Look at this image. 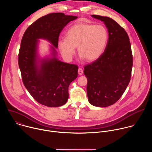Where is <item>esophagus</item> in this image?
Returning <instances> with one entry per match:
<instances>
[{
    "label": "esophagus",
    "instance_id": "obj_1",
    "mask_svg": "<svg viewBox=\"0 0 152 152\" xmlns=\"http://www.w3.org/2000/svg\"><path fill=\"white\" fill-rule=\"evenodd\" d=\"M83 74V70L81 68H79L78 69V75H82Z\"/></svg>",
    "mask_w": 152,
    "mask_h": 152
}]
</instances>
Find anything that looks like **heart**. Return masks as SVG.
Masks as SVG:
<instances>
[{"instance_id":"heart-1","label":"heart","mask_w":152,"mask_h":152,"mask_svg":"<svg viewBox=\"0 0 152 152\" xmlns=\"http://www.w3.org/2000/svg\"><path fill=\"white\" fill-rule=\"evenodd\" d=\"M108 40V32L102 25L77 23L66 32L65 39L58 42V48L63 57L70 61L75 53L88 62L97 59L103 53Z\"/></svg>"}]
</instances>
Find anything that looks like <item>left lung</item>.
Returning a JSON list of instances; mask_svg holds the SVG:
<instances>
[{
    "instance_id": "1",
    "label": "left lung",
    "mask_w": 152,
    "mask_h": 152,
    "mask_svg": "<svg viewBox=\"0 0 152 152\" xmlns=\"http://www.w3.org/2000/svg\"><path fill=\"white\" fill-rule=\"evenodd\" d=\"M91 16L103 21L109 38L103 54L84 67L88 80L86 91L92 105L107 107L120 99L131 80V45L127 32L115 20L98 15Z\"/></svg>"
}]
</instances>
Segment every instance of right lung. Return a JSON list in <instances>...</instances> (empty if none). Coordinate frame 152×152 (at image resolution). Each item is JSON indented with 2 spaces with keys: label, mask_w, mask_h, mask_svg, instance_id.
I'll return each mask as SVG.
<instances>
[{
  "label": "right lung",
  "mask_w": 152,
  "mask_h": 152,
  "mask_svg": "<svg viewBox=\"0 0 152 152\" xmlns=\"http://www.w3.org/2000/svg\"><path fill=\"white\" fill-rule=\"evenodd\" d=\"M77 16L62 12L50 13L37 20L25 32L18 53V66L23 84L39 103L58 107L69 98V86L77 77L78 67L59 61L55 49L58 46L60 33ZM46 39L54 46L51 58L38 60V39Z\"/></svg>",
  "instance_id": "1"
}]
</instances>
